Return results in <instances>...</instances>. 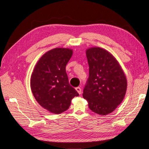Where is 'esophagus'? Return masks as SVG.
<instances>
[{"label": "esophagus", "mask_w": 149, "mask_h": 149, "mask_svg": "<svg viewBox=\"0 0 149 149\" xmlns=\"http://www.w3.org/2000/svg\"><path fill=\"white\" fill-rule=\"evenodd\" d=\"M75 89H76V91H77V93H79V95H80V94H81V88H80L79 87H76V88H75Z\"/></svg>", "instance_id": "34e87169"}]
</instances>
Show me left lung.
Returning <instances> with one entry per match:
<instances>
[{
    "mask_svg": "<svg viewBox=\"0 0 149 149\" xmlns=\"http://www.w3.org/2000/svg\"><path fill=\"white\" fill-rule=\"evenodd\" d=\"M89 74L83 97L89 108L100 115L112 112L125 97L127 80L115 58L99 47L87 49Z\"/></svg>",
    "mask_w": 149,
    "mask_h": 149,
    "instance_id": "obj_1",
    "label": "left lung"
}]
</instances>
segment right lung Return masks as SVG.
Masks as SVG:
<instances>
[{
	"mask_svg": "<svg viewBox=\"0 0 149 149\" xmlns=\"http://www.w3.org/2000/svg\"><path fill=\"white\" fill-rule=\"evenodd\" d=\"M72 50L56 48L46 52L35 65L31 77V89L39 104L58 114L68 109L71 100L79 94L69 84L65 66Z\"/></svg>",
	"mask_w": 149,
	"mask_h": 149,
	"instance_id": "1",
	"label": "right lung"
}]
</instances>
